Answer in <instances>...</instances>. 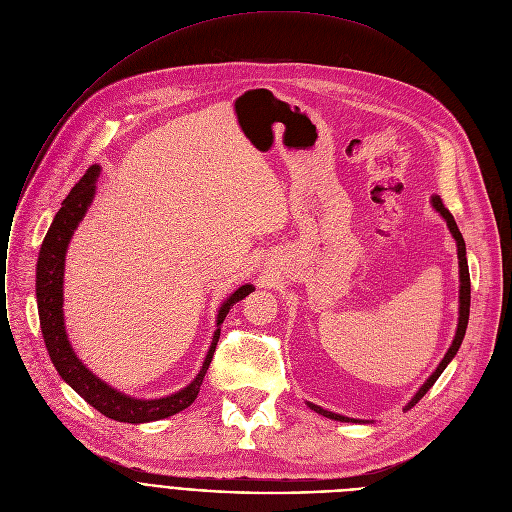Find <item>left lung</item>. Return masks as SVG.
<instances>
[{
    "instance_id": "left-lung-1",
    "label": "left lung",
    "mask_w": 512,
    "mask_h": 512,
    "mask_svg": "<svg viewBox=\"0 0 512 512\" xmlns=\"http://www.w3.org/2000/svg\"><path fill=\"white\" fill-rule=\"evenodd\" d=\"M432 207H435L443 217H445V221H447V225H449V229H451V233H453V238H455V242H457V258H459V281H461V289H459V324H457V334H455V340H453V344H451V348L447 350V355H445V359L441 361V365L437 367V371L432 373L430 377H428V381L418 389V393L416 396L410 400V404L406 406V410H410L412 406H416L420 400H422V396L424 393L435 385V381L441 377V373L445 371V367L451 363V359L457 355V350H459V346H461V342H463V336H465V328H467V320H469V299H471V283H469V270H467V258H465V242H463V235H461V231L457 229V223H455V219H453V215L449 213V209L443 205V201H441V196H432ZM313 412H318V414H322V416H326V418H332V420H340V422H350L352 418H346V416H340V414H334V412H328V410H324V408H320V406H316V404H307ZM357 422V420H355Z\"/></svg>"
}]
</instances>
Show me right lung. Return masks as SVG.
<instances>
[{
    "mask_svg": "<svg viewBox=\"0 0 512 512\" xmlns=\"http://www.w3.org/2000/svg\"><path fill=\"white\" fill-rule=\"evenodd\" d=\"M100 174L98 166L88 168V172L80 178L67 199L63 201L61 209L57 211L45 240L41 246V254H38L36 262V303H38V318H41V330L43 338L49 350V357L59 371V375L77 391L80 396L94 406L100 414L119 420V422H151V420H162L172 414L182 412L188 408L196 396H199L205 373L213 361V352L219 340V326L223 324L229 309L242 301L246 295L254 291L252 285H242L238 291H233L227 301L221 305L219 316H217V332L213 336L209 355L203 363L201 373L196 379L180 389L178 393H172L168 398L160 400H135L125 396V393L108 387L104 381H100L92 371L84 367V363L75 357L73 348L69 346L65 326H63V268H65V252L71 235L86 215L94 192H96V178Z\"/></svg>",
    "mask_w": 512,
    "mask_h": 512,
    "instance_id": "add662e5",
    "label": "right lung"
}]
</instances>
